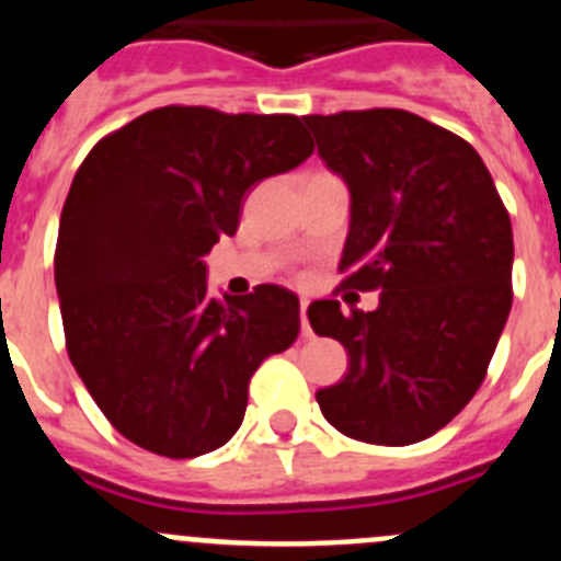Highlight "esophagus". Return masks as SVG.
<instances>
[{"label": "esophagus", "instance_id": "1", "mask_svg": "<svg viewBox=\"0 0 561 561\" xmlns=\"http://www.w3.org/2000/svg\"><path fill=\"white\" fill-rule=\"evenodd\" d=\"M307 307H309V298H301V334L312 336V329H309V320H307Z\"/></svg>", "mask_w": 561, "mask_h": 561}]
</instances>
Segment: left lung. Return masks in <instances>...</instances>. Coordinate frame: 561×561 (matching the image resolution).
Listing matches in <instances>:
<instances>
[{"label": "left lung", "mask_w": 561, "mask_h": 561, "mask_svg": "<svg viewBox=\"0 0 561 561\" xmlns=\"http://www.w3.org/2000/svg\"><path fill=\"white\" fill-rule=\"evenodd\" d=\"M318 156L351 192L340 268L378 309L309 304L314 334L347 351L318 405L345 436L405 447L480 389L513 307V225L480 153L402 108L309 114Z\"/></svg>", "instance_id": "obj_1"}]
</instances>
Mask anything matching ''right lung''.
<instances>
[{
  "instance_id": "right-lung-1",
  "label": "right lung",
  "mask_w": 561,
  "mask_h": 561,
  "mask_svg": "<svg viewBox=\"0 0 561 561\" xmlns=\"http://www.w3.org/2000/svg\"><path fill=\"white\" fill-rule=\"evenodd\" d=\"M293 114L164 106L90 150L59 219L54 282L76 373L136 447L197 458L225 447L249 380L298 336L279 285L208 293L205 254L236 236L252 186L312 156Z\"/></svg>"
}]
</instances>
